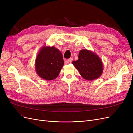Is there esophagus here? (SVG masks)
<instances>
[{
  "label": "esophagus",
  "mask_w": 133,
  "mask_h": 133,
  "mask_svg": "<svg viewBox=\"0 0 133 133\" xmlns=\"http://www.w3.org/2000/svg\"><path fill=\"white\" fill-rule=\"evenodd\" d=\"M72 61H73V58H69V59H68V60H67V63H71L72 62Z\"/></svg>",
  "instance_id": "1"
}]
</instances>
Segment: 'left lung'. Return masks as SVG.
Wrapping results in <instances>:
<instances>
[{"label": "left lung", "instance_id": "obj_1", "mask_svg": "<svg viewBox=\"0 0 133 133\" xmlns=\"http://www.w3.org/2000/svg\"><path fill=\"white\" fill-rule=\"evenodd\" d=\"M78 60L72 64L79 71L82 77L87 80L98 78L102 74L103 65L98 55L87 49L79 52Z\"/></svg>", "mask_w": 133, "mask_h": 133}]
</instances>
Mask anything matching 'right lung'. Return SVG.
<instances>
[{"mask_svg": "<svg viewBox=\"0 0 133 133\" xmlns=\"http://www.w3.org/2000/svg\"><path fill=\"white\" fill-rule=\"evenodd\" d=\"M64 65L63 55L54 46H44L35 60V70L40 77L50 80L59 75Z\"/></svg>", "mask_w": 133, "mask_h": 133, "instance_id": "right-lung-1", "label": "right lung"}]
</instances>
